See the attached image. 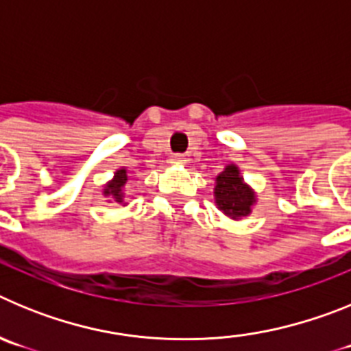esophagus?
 Here are the masks:
<instances>
[{"label":"esophagus","mask_w":351,"mask_h":351,"mask_svg":"<svg viewBox=\"0 0 351 351\" xmlns=\"http://www.w3.org/2000/svg\"><path fill=\"white\" fill-rule=\"evenodd\" d=\"M170 163H173V165H184L186 158L182 154H172L170 156Z\"/></svg>","instance_id":"esophagus-1"}]
</instances>
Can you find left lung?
Here are the masks:
<instances>
[{
    "mask_svg": "<svg viewBox=\"0 0 351 351\" xmlns=\"http://www.w3.org/2000/svg\"><path fill=\"white\" fill-rule=\"evenodd\" d=\"M214 202L225 216L235 219H244L250 216L256 204L255 190L244 181L241 170L235 163H228L223 172L216 178L214 184Z\"/></svg>",
    "mask_w": 351,
    "mask_h": 351,
    "instance_id": "obj_1",
    "label": "left lung"
}]
</instances>
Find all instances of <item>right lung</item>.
Segmentation results:
<instances>
[{
  "label": "right lung",
  "mask_w": 351,
  "mask_h": 351,
  "mask_svg": "<svg viewBox=\"0 0 351 351\" xmlns=\"http://www.w3.org/2000/svg\"><path fill=\"white\" fill-rule=\"evenodd\" d=\"M130 178H128V170L123 167V169L116 170L114 172V178L104 186V197L108 198V200H114L116 204H121V206H126L125 202V195H126V186H128Z\"/></svg>",
  "instance_id": "obj_1"
}]
</instances>
